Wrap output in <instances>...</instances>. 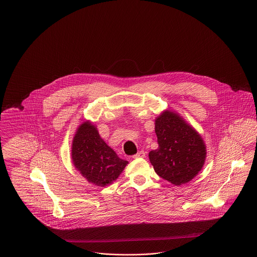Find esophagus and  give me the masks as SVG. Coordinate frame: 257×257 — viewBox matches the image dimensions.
I'll use <instances>...</instances> for the list:
<instances>
[{"label":"esophagus","mask_w":257,"mask_h":257,"mask_svg":"<svg viewBox=\"0 0 257 257\" xmlns=\"http://www.w3.org/2000/svg\"><path fill=\"white\" fill-rule=\"evenodd\" d=\"M145 157V152L144 151H139L137 154L134 155V159H139V158H144Z\"/></svg>","instance_id":"esophagus-1"}]
</instances>
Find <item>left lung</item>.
Returning <instances> with one entry per match:
<instances>
[{"mask_svg": "<svg viewBox=\"0 0 257 257\" xmlns=\"http://www.w3.org/2000/svg\"><path fill=\"white\" fill-rule=\"evenodd\" d=\"M159 147L149 153L156 173L179 186L202 170L206 157L202 137L178 114L164 111L155 120Z\"/></svg>", "mask_w": 257, "mask_h": 257, "instance_id": "obj_1", "label": "left lung"}]
</instances>
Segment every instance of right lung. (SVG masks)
<instances>
[{
	"label": "right lung",
	"mask_w": 257,
	"mask_h": 257,
	"mask_svg": "<svg viewBox=\"0 0 257 257\" xmlns=\"http://www.w3.org/2000/svg\"><path fill=\"white\" fill-rule=\"evenodd\" d=\"M71 156L78 171L88 182L100 187L115 181L128 164L104 142L89 120L78 127L73 138Z\"/></svg>",
	"instance_id": "1"
}]
</instances>
